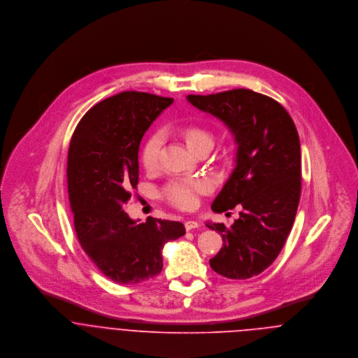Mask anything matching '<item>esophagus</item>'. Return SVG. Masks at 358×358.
Masks as SVG:
<instances>
[{
  "instance_id": "esophagus-1",
  "label": "esophagus",
  "mask_w": 358,
  "mask_h": 358,
  "mask_svg": "<svg viewBox=\"0 0 358 358\" xmlns=\"http://www.w3.org/2000/svg\"><path fill=\"white\" fill-rule=\"evenodd\" d=\"M185 227H186L187 231H190V230L199 229V227H200V223L196 222V220H186V222H185Z\"/></svg>"
}]
</instances>
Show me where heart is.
Listing matches in <instances>:
<instances>
[{"mask_svg":"<svg viewBox=\"0 0 358 358\" xmlns=\"http://www.w3.org/2000/svg\"><path fill=\"white\" fill-rule=\"evenodd\" d=\"M180 135L185 139L187 148L196 152L203 145H212V138L204 128L197 125H186L180 128ZM161 149V136L153 134L143 145L142 164L146 169H154L158 164V155ZM209 192V183L205 180H186L178 179L171 182L164 189V197L168 203L180 209H192L199 203V197Z\"/></svg>","mask_w":358,"mask_h":358,"instance_id":"obj_1","label":"heart"}]
</instances>
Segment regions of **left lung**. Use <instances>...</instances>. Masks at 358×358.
<instances>
[{"label": "left lung", "instance_id": "8db88e82", "mask_svg": "<svg viewBox=\"0 0 358 358\" xmlns=\"http://www.w3.org/2000/svg\"><path fill=\"white\" fill-rule=\"evenodd\" d=\"M199 110L226 124L237 143L236 166L212 203L216 213L240 204L231 227L206 223L223 247L209 260L217 274L245 280L266 270L291 233L301 199V142L288 111L251 90L187 95Z\"/></svg>", "mask_w": 358, "mask_h": 358}]
</instances>
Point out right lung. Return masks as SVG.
Instances as JSON below:
<instances>
[{"instance_id":"obj_1","label":"right lung","mask_w":358,"mask_h":358,"mask_svg":"<svg viewBox=\"0 0 358 358\" xmlns=\"http://www.w3.org/2000/svg\"><path fill=\"white\" fill-rule=\"evenodd\" d=\"M172 98L127 91L95 104L78 122L67 155V189L77 238L103 274L139 284L162 270V248L185 236L183 223H138L122 205L139 180L143 135Z\"/></svg>"}]
</instances>
